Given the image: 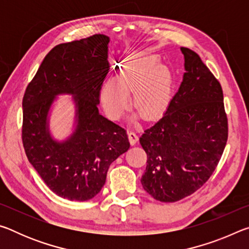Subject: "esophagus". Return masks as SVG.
<instances>
[{"label": "esophagus", "mask_w": 249, "mask_h": 249, "mask_svg": "<svg viewBox=\"0 0 249 249\" xmlns=\"http://www.w3.org/2000/svg\"><path fill=\"white\" fill-rule=\"evenodd\" d=\"M128 138L132 145H135L138 142V135L135 130H128Z\"/></svg>", "instance_id": "obj_1"}]
</instances>
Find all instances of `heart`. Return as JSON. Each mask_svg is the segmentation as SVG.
Wrapping results in <instances>:
<instances>
[{"label":"heart","instance_id":"obj_1","mask_svg":"<svg viewBox=\"0 0 249 249\" xmlns=\"http://www.w3.org/2000/svg\"><path fill=\"white\" fill-rule=\"evenodd\" d=\"M170 87V72L159 64L158 56L140 53L128 59L116 79L103 83L100 98L109 119L120 120L130 107L129 92H133V107L142 117L151 119L165 107Z\"/></svg>","mask_w":249,"mask_h":249}]
</instances>
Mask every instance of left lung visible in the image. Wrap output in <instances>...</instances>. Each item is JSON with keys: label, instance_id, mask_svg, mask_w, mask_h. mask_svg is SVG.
Segmentation results:
<instances>
[{"label": "left lung", "instance_id": "left-lung-1", "mask_svg": "<svg viewBox=\"0 0 249 249\" xmlns=\"http://www.w3.org/2000/svg\"><path fill=\"white\" fill-rule=\"evenodd\" d=\"M181 52L185 72L179 90L161 119L140 137L147 154L142 188L160 202L199 190L216 169L229 137L220 82L196 53Z\"/></svg>", "mask_w": 249, "mask_h": 249}]
</instances>
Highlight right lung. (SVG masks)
Listing matches in <instances>:
<instances>
[{"label":"right lung","mask_w":249,"mask_h":249,"mask_svg":"<svg viewBox=\"0 0 249 249\" xmlns=\"http://www.w3.org/2000/svg\"><path fill=\"white\" fill-rule=\"evenodd\" d=\"M109 38L95 34L59 44L46 54L23 98L22 141L29 162L57 196L87 201L103 188L109 165L127 151L126 130L99 114L109 70ZM58 94H72L77 126L68 140H52L48 112Z\"/></svg>","instance_id":"obj_1"}]
</instances>
